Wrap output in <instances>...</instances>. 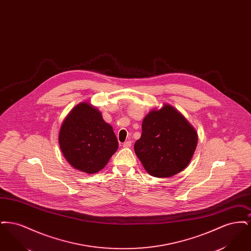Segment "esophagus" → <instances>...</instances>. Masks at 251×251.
Listing matches in <instances>:
<instances>
[{
  "mask_svg": "<svg viewBox=\"0 0 251 251\" xmlns=\"http://www.w3.org/2000/svg\"><path fill=\"white\" fill-rule=\"evenodd\" d=\"M131 146V141H126L125 143L123 144L124 148H130Z\"/></svg>",
  "mask_w": 251,
  "mask_h": 251,
  "instance_id": "obj_1",
  "label": "esophagus"
}]
</instances>
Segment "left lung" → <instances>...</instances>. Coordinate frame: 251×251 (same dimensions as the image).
Returning <instances> with one entry per match:
<instances>
[{
	"instance_id": "obj_1",
	"label": "left lung",
	"mask_w": 251,
	"mask_h": 251,
	"mask_svg": "<svg viewBox=\"0 0 251 251\" xmlns=\"http://www.w3.org/2000/svg\"><path fill=\"white\" fill-rule=\"evenodd\" d=\"M197 144L198 132L189 121L176 108L164 104L144 118L134 152L150 175L169 178L188 166Z\"/></svg>"
}]
</instances>
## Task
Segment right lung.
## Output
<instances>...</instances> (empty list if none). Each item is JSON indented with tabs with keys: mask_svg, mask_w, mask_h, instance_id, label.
<instances>
[{
	"mask_svg": "<svg viewBox=\"0 0 251 251\" xmlns=\"http://www.w3.org/2000/svg\"><path fill=\"white\" fill-rule=\"evenodd\" d=\"M58 141L69 164L87 174L101 170L119 148L112 126L86 101L77 104L68 114L61 125Z\"/></svg>",
	"mask_w": 251,
	"mask_h": 251,
	"instance_id": "1",
	"label": "right lung"
}]
</instances>
